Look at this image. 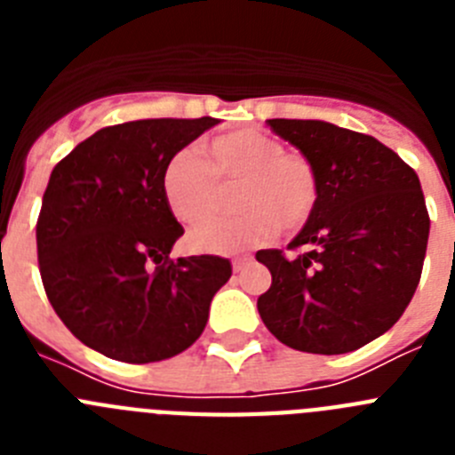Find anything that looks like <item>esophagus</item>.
Instances as JSON below:
<instances>
[{"label":"esophagus","instance_id":"esophagus-1","mask_svg":"<svg viewBox=\"0 0 455 455\" xmlns=\"http://www.w3.org/2000/svg\"><path fill=\"white\" fill-rule=\"evenodd\" d=\"M251 264H252V257H236V259H232V271L239 273L246 267H251Z\"/></svg>","mask_w":455,"mask_h":455}]
</instances>
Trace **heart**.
Masks as SVG:
<instances>
[{"instance_id": "obj_1", "label": "heart", "mask_w": 455, "mask_h": 455, "mask_svg": "<svg viewBox=\"0 0 455 455\" xmlns=\"http://www.w3.org/2000/svg\"><path fill=\"white\" fill-rule=\"evenodd\" d=\"M198 152L182 150L164 168L168 209L182 223H199L218 206L220 188L243 181L236 220H210L193 228L188 243L207 255H236L273 241L280 228L300 230L319 203V172L309 159L287 155L273 136L255 130L223 134Z\"/></svg>"}]
</instances>
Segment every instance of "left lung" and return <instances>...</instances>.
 I'll return each mask as SVG.
<instances>
[{
	"instance_id": "obj_1",
	"label": "left lung",
	"mask_w": 455,
	"mask_h": 455,
	"mask_svg": "<svg viewBox=\"0 0 455 455\" xmlns=\"http://www.w3.org/2000/svg\"><path fill=\"white\" fill-rule=\"evenodd\" d=\"M319 172L296 257L267 248L264 325L289 348L339 355L387 332L415 296L431 219L417 172L373 136L325 120H267Z\"/></svg>"
}]
</instances>
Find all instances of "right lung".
<instances>
[{
	"instance_id": "1",
	"label": "right lung",
	"mask_w": 455,
	"mask_h": 455,
	"mask_svg": "<svg viewBox=\"0 0 455 455\" xmlns=\"http://www.w3.org/2000/svg\"><path fill=\"white\" fill-rule=\"evenodd\" d=\"M219 118H150L104 127L54 166L36 241L47 299L88 348L146 364L203 335L228 259H171L184 235L164 198V168Z\"/></svg>"
}]
</instances>
